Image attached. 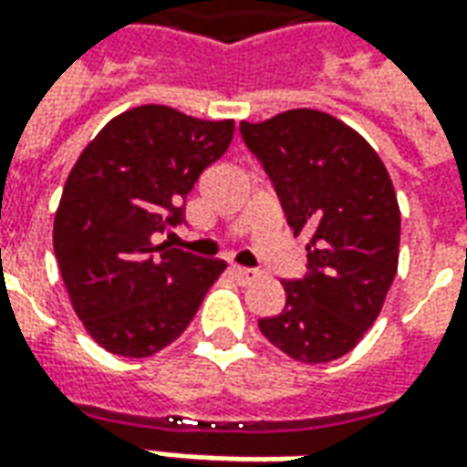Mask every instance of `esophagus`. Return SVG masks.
<instances>
[{
    "mask_svg": "<svg viewBox=\"0 0 467 467\" xmlns=\"http://www.w3.org/2000/svg\"><path fill=\"white\" fill-rule=\"evenodd\" d=\"M230 273H233L234 277H237V280H240L243 285L253 283L254 277L260 275L257 270H250V267H240V265H233V267H230Z\"/></svg>",
    "mask_w": 467,
    "mask_h": 467,
    "instance_id": "obj_1",
    "label": "esophagus"
}]
</instances>
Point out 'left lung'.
<instances>
[{
  "mask_svg": "<svg viewBox=\"0 0 467 467\" xmlns=\"http://www.w3.org/2000/svg\"><path fill=\"white\" fill-rule=\"evenodd\" d=\"M295 234L307 233V273L283 283V313L260 333L300 362H330L360 343L398 273L400 210L385 164L335 117L287 109L240 124Z\"/></svg>",
  "mask_w": 467,
  "mask_h": 467,
  "instance_id": "8db88e82",
  "label": "left lung"
}]
</instances>
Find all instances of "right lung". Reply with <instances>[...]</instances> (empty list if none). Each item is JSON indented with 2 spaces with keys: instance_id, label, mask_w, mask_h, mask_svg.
<instances>
[{
  "instance_id": "add662e5",
  "label": "right lung",
  "mask_w": 467,
  "mask_h": 467,
  "mask_svg": "<svg viewBox=\"0 0 467 467\" xmlns=\"http://www.w3.org/2000/svg\"><path fill=\"white\" fill-rule=\"evenodd\" d=\"M233 132V119L134 107L99 130L67 177L57 263L77 317L112 355L150 358L174 343L227 267L152 240L184 223L187 194Z\"/></svg>"
}]
</instances>
